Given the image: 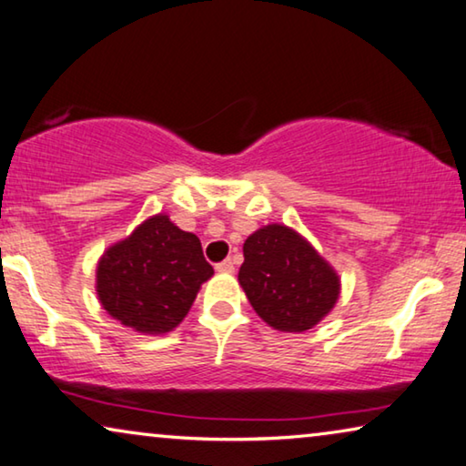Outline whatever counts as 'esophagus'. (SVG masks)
<instances>
[{"label": "esophagus", "instance_id": "obj_1", "mask_svg": "<svg viewBox=\"0 0 466 466\" xmlns=\"http://www.w3.org/2000/svg\"><path fill=\"white\" fill-rule=\"evenodd\" d=\"M215 269H218V272H221V274H232L234 272V261L224 259L221 263H218V266H215Z\"/></svg>", "mask_w": 466, "mask_h": 466}]
</instances>
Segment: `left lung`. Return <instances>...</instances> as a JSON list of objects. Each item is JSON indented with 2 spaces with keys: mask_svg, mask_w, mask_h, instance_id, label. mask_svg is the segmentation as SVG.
Wrapping results in <instances>:
<instances>
[{
  "mask_svg": "<svg viewBox=\"0 0 466 466\" xmlns=\"http://www.w3.org/2000/svg\"><path fill=\"white\" fill-rule=\"evenodd\" d=\"M242 253L238 282L257 316L272 329L305 332L337 305V269L293 228L263 226L245 240Z\"/></svg>",
  "mask_w": 466,
  "mask_h": 466,
  "instance_id": "left-lung-1",
  "label": "left lung"
}]
</instances>
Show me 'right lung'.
Segmentation results:
<instances>
[{
    "label": "right lung",
    "instance_id": "add662e5",
    "mask_svg": "<svg viewBox=\"0 0 466 466\" xmlns=\"http://www.w3.org/2000/svg\"><path fill=\"white\" fill-rule=\"evenodd\" d=\"M211 276L198 236L157 213L102 253L96 295L106 314L127 329L165 335L184 320Z\"/></svg>",
    "mask_w": 466,
    "mask_h": 466
}]
</instances>
